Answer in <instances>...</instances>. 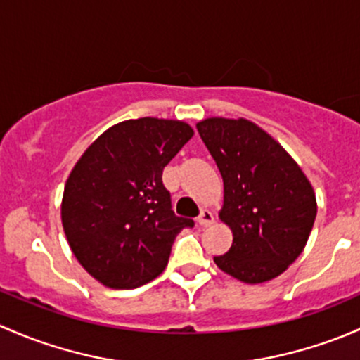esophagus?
I'll return each instance as SVG.
<instances>
[{"mask_svg":"<svg viewBox=\"0 0 360 360\" xmlns=\"http://www.w3.org/2000/svg\"><path fill=\"white\" fill-rule=\"evenodd\" d=\"M213 221H214V217L210 210H202L201 214L198 217V224L201 225V227H207V225H211Z\"/></svg>","mask_w":360,"mask_h":360,"instance_id":"obj_1","label":"esophagus"}]
</instances>
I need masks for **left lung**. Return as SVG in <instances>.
Returning a JSON list of instances; mask_svg holds the SVG:
<instances>
[{
	"label": "left lung",
	"instance_id": "obj_1",
	"mask_svg": "<svg viewBox=\"0 0 360 360\" xmlns=\"http://www.w3.org/2000/svg\"><path fill=\"white\" fill-rule=\"evenodd\" d=\"M195 126L224 179L218 218L234 237L214 263L240 283L276 279L300 257L312 232L317 214L312 184L253 121L206 117Z\"/></svg>",
	"mask_w": 360,
	"mask_h": 360
}]
</instances>
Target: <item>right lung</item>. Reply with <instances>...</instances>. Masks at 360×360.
<instances>
[{
    "label": "right lung",
    "mask_w": 360,
    "mask_h": 360,
    "mask_svg": "<svg viewBox=\"0 0 360 360\" xmlns=\"http://www.w3.org/2000/svg\"><path fill=\"white\" fill-rule=\"evenodd\" d=\"M194 135L179 120L140 117L107 128L69 173L62 227L76 260L110 290H133L168 265L191 218L176 217L162 169Z\"/></svg>",
    "instance_id": "right-lung-1"
}]
</instances>
